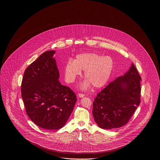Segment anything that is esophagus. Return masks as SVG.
I'll list each match as a JSON object with an SVG mask.
<instances>
[{
	"label": "esophagus",
	"instance_id": "esophagus-1",
	"mask_svg": "<svg viewBox=\"0 0 160 160\" xmlns=\"http://www.w3.org/2000/svg\"><path fill=\"white\" fill-rule=\"evenodd\" d=\"M78 96L80 98H82V97H84L85 96V95L83 94V93H79L78 94Z\"/></svg>",
	"mask_w": 160,
	"mask_h": 160
}]
</instances>
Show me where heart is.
<instances>
[{
    "instance_id": "1",
    "label": "heart",
    "mask_w": 160,
    "mask_h": 160,
    "mask_svg": "<svg viewBox=\"0 0 160 160\" xmlns=\"http://www.w3.org/2000/svg\"><path fill=\"white\" fill-rule=\"evenodd\" d=\"M113 67V61L109 56L95 53L80 54L73 62L67 63L64 68L65 77L68 83H73L81 75V71H85L84 77L88 80L82 84V88H86L91 83L93 87L100 88L108 82Z\"/></svg>"
}]
</instances>
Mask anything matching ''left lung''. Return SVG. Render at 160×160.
<instances>
[{"label":"left lung","instance_id":"left-lung-1","mask_svg":"<svg viewBox=\"0 0 160 160\" xmlns=\"http://www.w3.org/2000/svg\"><path fill=\"white\" fill-rule=\"evenodd\" d=\"M141 77L132 63L123 76L117 77L97 94L92 114L101 128L126 125L140 103Z\"/></svg>","mask_w":160,"mask_h":160}]
</instances>
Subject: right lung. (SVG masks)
Returning <instances> with one entry per match:
<instances>
[{
    "mask_svg": "<svg viewBox=\"0 0 160 160\" xmlns=\"http://www.w3.org/2000/svg\"><path fill=\"white\" fill-rule=\"evenodd\" d=\"M54 53L47 51L28 66L21 85L26 113L35 124L47 130L62 128L77 101L75 93L58 80Z\"/></svg>",
    "mask_w": 160,
    "mask_h": 160,
    "instance_id": "add662e5",
    "label": "right lung"
}]
</instances>
